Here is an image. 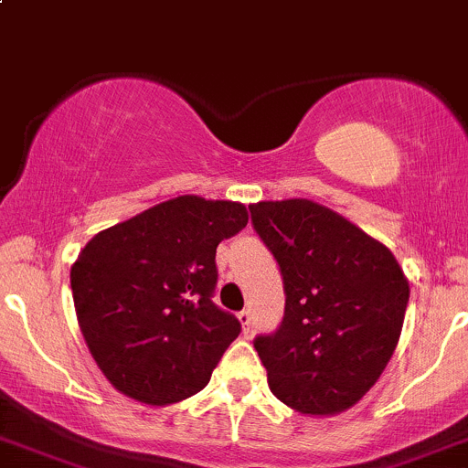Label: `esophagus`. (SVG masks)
<instances>
[{
  "instance_id": "1",
  "label": "esophagus",
  "mask_w": 468,
  "mask_h": 468,
  "mask_svg": "<svg viewBox=\"0 0 468 468\" xmlns=\"http://www.w3.org/2000/svg\"><path fill=\"white\" fill-rule=\"evenodd\" d=\"M239 322L243 326V334H250V326H252V313H250V308H243L239 313Z\"/></svg>"
}]
</instances>
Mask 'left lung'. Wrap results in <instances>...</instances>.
<instances>
[{"label":"left lung","mask_w":468,"mask_h":468,"mask_svg":"<svg viewBox=\"0 0 468 468\" xmlns=\"http://www.w3.org/2000/svg\"><path fill=\"white\" fill-rule=\"evenodd\" d=\"M250 214L286 292L279 329L254 338L270 389L302 414L345 412L397 349L406 274L383 243L313 200L257 202Z\"/></svg>","instance_id":"1"}]
</instances>
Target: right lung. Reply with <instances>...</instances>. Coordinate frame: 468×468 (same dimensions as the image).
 Returning a JSON list of instances; mask_svg holds the SVG:
<instances>
[{
  "label": "right lung",
  "mask_w": 468,
  "mask_h": 468,
  "mask_svg": "<svg viewBox=\"0 0 468 468\" xmlns=\"http://www.w3.org/2000/svg\"><path fill=\"white\" fill-rule=\"evenodd\" d=\"M248 225L232 200L177 196L103 229L71 266L76 317L91 358L146 406L194 397L240 334L211 302L216 248Z\"/></svg>",
  "instance_id": "obj_1"
}]
</instances>
